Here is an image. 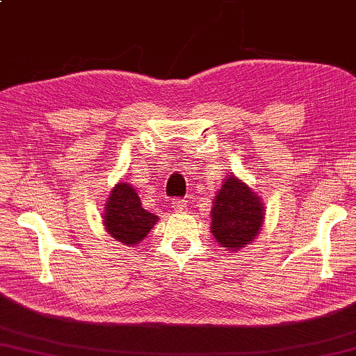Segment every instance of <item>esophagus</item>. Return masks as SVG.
I'll return each instance as SVG.
<instances>
[{"label": "esophagus", "instance_id": "obj_1", "mask_svg": "<svg viewBox=\"0 0 356 356\" xmlns=\"http://www.w3.org/2000/svg\"><path fill=\"white\" fill-rule=\"evenodd\" d=\"M171 207H172V209L174 211H177V213H184L185 209H187V203L184 202V200H172L171 202Z\"/></svg>", "mask_w": 356, "mask_h": 356}]
</instances>
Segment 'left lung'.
Wrapping results in <instances>:
<instances>
[{"mask_svg":"<svg viewBox=\"0 0 356 356\" xmlns=\"http://www.w3.org/2000/svg\"><path fill=\"white\" fill-rule=\"evenodd\" d=\"M264 211L263 198L247 182L229 174L213 200V237L227 252L237 253L261 232Z\"/></svg>","mask_w":356,"mask_h":356,"instance_id":"left-lung-1","label":"left lung"}]
</instances>
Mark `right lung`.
<instances>
[{"instance_id": "right-lung-1", "label": "right lung", "mask_w": 356, "mask_h": 356, "mask_svg": "<svg viewBox=\"0 0 356 356\" xmlns=\"http://www.w3.org/2000/svg\"><path fill=\"white\" fill-rule=\"evenodd\" d=\"M102 218L104 230L127 247L142 242L159 221L158 216L142 208L137 190L124 180H119L111 188L103 204Z\"/></svg>"}]
</instances>
